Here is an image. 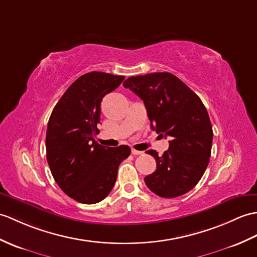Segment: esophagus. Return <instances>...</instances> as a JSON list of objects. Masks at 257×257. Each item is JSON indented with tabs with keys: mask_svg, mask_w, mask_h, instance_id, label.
<instances>
[{
	"mask_svg": "<svg viewBox=\"0 0 257 257\" xmlns=\"http://www.w3.org/2000/svg\"><path fill=\"white\" fill-rule=\"evenodd\" d=\"M131 153H133L134 156H140V154H142L143 152H142V151H138V150H136V149H133V150H131Z\"/></svg>",
	"mask_w": 257,
	"mask_h": 257,
	"instance_id": "obj_1",
	"label": "esophagus"
}]
</instances>
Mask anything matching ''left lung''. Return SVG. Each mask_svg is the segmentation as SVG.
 Wrapping results in <instances>:
<instances>
[{
    "label": "left lung",
    "instance_id": "left-lung-1",
    "mask_svg": "<svg viewBox=\"0 0 257 257\" xmlns=\"http://www.w3.org/2000/svg\"><path fill=\"white\" fill-rule=\"evenodd\" d=\"M143 100L151 128L171 137L169 150L159 157L157 170L145 177L148 188L163 198H175L193 189L209 164L212 126L201 99L169 72L130 76L123 82Z\"/></svg>",
    "mask_w": 257,
    "mask_h": 257
}]
</instances>
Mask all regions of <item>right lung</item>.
Instances as JSON below:
<instances>
[{
	"label": "right lung",
	"instance_id": "add662e5",
	"mask_svg": "<svg viewBox=\"0 0 257 257\" xmlns=\"http://www.w3.org/2000/svg\"><path fill=\"white\" fill-rule=\"evenodd\" d=\"M123 79L96 71L83 74L59 99L48 121L46 150L51 174L65 194L82 204L106 198L119 164L130 156L128 146L109 148L94 140L99 133L101 99Z\"/></svg>",
	"mask_w": 257,
	"mask_h": 257
}]
</instances>
